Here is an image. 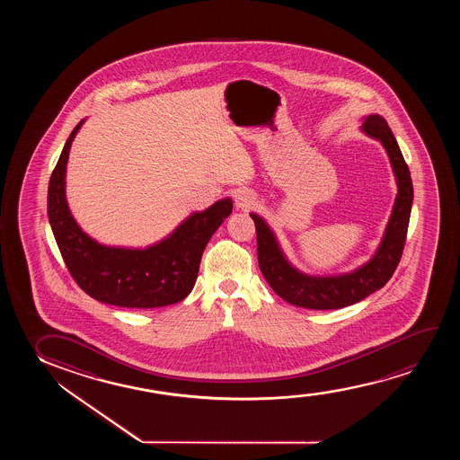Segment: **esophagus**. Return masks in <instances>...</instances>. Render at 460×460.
Masks as SVG:
<instances>
[{
    "mask_svg": "<svg viewBox=\"0 0 460 460\" xmlns=\"http://www.w3.org/2000/svg\"><path fill=\"white\" fill-rule=\"evenodd\" d=\"M234 202H235V208L246 210V208H252V204L256 202V198H254L250 190H237L235 195H234Z\"/></svg>",
    "mask_w": 460,
    "mask_h": 460,
    "instance_id": "obj_1",
    "label": "esophagus"
}]
</instances>
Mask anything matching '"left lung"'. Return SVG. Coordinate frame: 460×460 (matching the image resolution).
<instances>
[{
	"label": "left lung",
	"instance_id": "1",
	"mask_svg": "<svg viewBox=\"0 0 460 460\" xmlns=\"http://www.w3.org/2000/svg\"><path fill=\"white\" fill-rule=\"evenodd\" d=\"M363 130L372 138L382 141L397 179L396 202L384 240L367 264L359 267L358 270L340 277H306L286 261L275 235L270 227L265 225V221L258 215L252 214L258 235L259 269L267 283L270 284L271 289L294 306L322 311L344 308L359 302L390 281L402 258L413 202V185L409 166L403 160L394 135L382 116H367Z\"/></svg>",
	"mask_w": 460,
	"mask_h": 460
}]
</instances>
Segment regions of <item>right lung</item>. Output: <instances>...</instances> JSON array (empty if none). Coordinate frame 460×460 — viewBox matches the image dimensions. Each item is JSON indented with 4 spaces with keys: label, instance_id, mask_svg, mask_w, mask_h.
I'll use <instances>...</instances> for the list:
<instances>
[{
    "label": "right lung",
    "instance_id": "obj_1",
    "mask_svg": "<svg viewBox=\"0 0 460 460\" xmlns=\"http://www.w3.org/2000/svg\"><path fill=\"white\" fill-rule=\"evenodd\" d=\"M76 124L66 141L49 185V220L66 267L95 300L120 308L151 309L181 302L195 286L204 248L233 212L226 198L190 215L168 239L146 250L103 246L83 233L66 201V164Z\"/></svg>",
    "mask_w": 460,
    "mask_h": 460
}]
</instances>
